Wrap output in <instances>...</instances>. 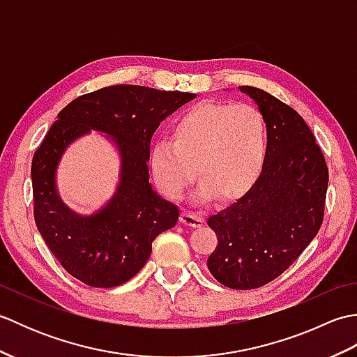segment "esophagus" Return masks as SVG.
Listing matches in <instances>:
<instances>
[{"label": "esophagus", "instance_id": "1", "mask_svg": "<svg viewBox=\"0 0 357 357\" xmlns=\"http://www.w3.org/2000/svg\"><path fill=\"white\" fill-rule=\"evenodd\" d=\"M181 224L188 225V227H201L204 224V218L196 213H192V211L184 210L183 213H181Z\"/></svg>", "mask_w": 357, "mask_h": 357}]
</instances>
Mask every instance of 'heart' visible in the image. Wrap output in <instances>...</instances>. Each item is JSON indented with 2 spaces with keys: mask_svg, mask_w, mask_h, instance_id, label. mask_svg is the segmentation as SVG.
<instances>
[{
  "mask_svg": "<svg viewBox=\"0 0 357 357\" xmlns=\"http://www.w3.org/2000/svg\"><path fill=\"white\" fill-rule=\"evenodd\" d=\"M268 153V130L261 112L247 104L202 102L174 121L172 141H158L149 164L156 185L179 198L196 178L198 196L236 201L252 190Z\"/></svg>",
  "mask_w": 357,
  "mask_h": 357,
  "instance_id": "1",
  "label": "heart"
}]
</instances>
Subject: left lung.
I'll return each instance as SVG.
<instances>
[{
    "label": "left lung",
    "instance_id": "1",
    "mask_svg": "<svg viewBox=\"0 0 357 357\" xmlns=\"http://www.w3.org/2000/svg\"><path fill=\"white\" fill-rule=\"evenodd\" d=\"M268 130V153L252 190L210 216L218 236L207 267L234 290L259 288L290 267L321 229L328 169L298 112L261 89L239 86Z\"/></svg>",
    "mask_w": 357,
    "mask_h": 357
}]
</instances>
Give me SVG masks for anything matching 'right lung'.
<instances>
[{
	"label": "right lung",
	"instance_id": "1",
	"mask_svg": "<svg viewBox=\"0 0 357 357\" xmlns=\"http://www.w3.org/2000/svg\"><path fill=\"white\" fill-rule=\"evenodd\" d=\"M195 93L112 86L82 95L58 113L32 161L35 222L64 270L90 287L130 280L147 262L151 242L172 229L179 208L150 184V139L162 121ZM95 130L120 158L116 192L92 214H78L57 192L59 162L71 144Z\"/></svg>",
	"mask_w": 357,
	"mask_h": 357
}]
</instances>
